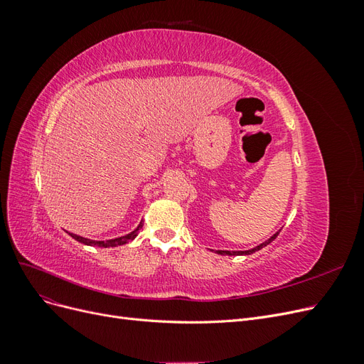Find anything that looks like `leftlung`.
Wrapping results in <instances>:
<instances>
[{
  "label": "left lung",
  "mask_w": 364,
  "mask_h": 364,
  "mask_svg": "<svg viewBox=\"0 0 364 364\" xmlns=\"http://www.w3.org/2000/svg\"><path fill=\"white\" fill-rule=\"evenodd\" d=\"M278 234L279 232H277V234H273L269 240H266L264 241V243H261V245H258L257 247H253V249H249V250H214L215 253H218V255H250V253H253V252H257V250H259V249H262V247H266L267 245H270L272 241L278 237Z\"/></svg>",
  "instance_id": "left-lung-1"
}]
</instances>
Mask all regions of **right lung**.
I'll list each match as a JSON object with an SVG mask.
<instances>
[{"label": "right lung", "instance_id": "1", "mask_svg": "<svg viewBox=\"0 0 364 364\" xmlns=\"http://www.w3.org/2000/svg\"><path fill=\"white\" fill-rule=\"evenodd\" d=\"M141 228H142V220H141V223L138 225V228H136L135 230H132L130 234H126V235H123V237H118V238H112V240H103V241H100V240H90V238H85V237L75 235V234H71V232H68V234H70L74 240L79 241V243H83V245H86V246H97V247H117V246L127 245L129 241L135 240Z\"/></svg>", "mask_w": 364, "mask_h": 364}]
</instances>
